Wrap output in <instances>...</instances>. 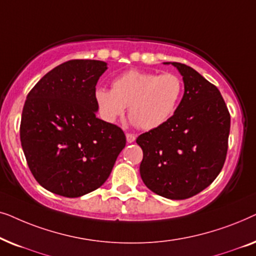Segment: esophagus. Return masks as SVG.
Instances as JSON below:
<instances>
[{
  "instance_id": "34e87169",
  "label": "esophagus",
  "mask_w": 256,
  "mask_h": 256,
  "mask_svg": "<svg viewBox=\"0 0 256 256\" xmlns=\"http://www.w3.org/2000/svg\"><path fill=\"white\" fill-rule=\"evenodd\" d=\"M126 138H127V142L128 143H132V142L135 141L136 136L134 134H132V132H127V134H126Z\"/></svg>"
}]
</instances>
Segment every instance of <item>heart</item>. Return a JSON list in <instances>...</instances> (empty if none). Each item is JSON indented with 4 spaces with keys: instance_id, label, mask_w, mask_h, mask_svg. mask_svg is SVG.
<instances>
[{
    "instance_id": "1",
    "label": "heart",
    "mask_w": 256,
    "mask_h": 256,
    "mask_svg": "<svg viewBox=\"0 0 256 256\" xmlns=\"http://www.w3.org/2000/svg\"><path fill=\"white\" fill-rule=\"evenodd\" d=\"M183 92V80L174 73L129 70L113 80L112 90L98 87L94 96L104 120L115 121L128 107L132 124L150 130L172 116Z\"/></svg>"
}]
</instances>
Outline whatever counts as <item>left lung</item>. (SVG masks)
Segmentation results:
<instances>
[{
	"label": "left lung",
	"mask_w": 256,
	"mask_h": 256,
	"mask_svg": "<svg viewBox=\"0 0 256 256\" xmlns=\"http://www.w3.org/2000/svg\"><path fill=\"white\" fill-rule=\"evenodd\" d=\"M184 80V96L166 124L143 132V183L156 194L186 199L216 180L228 149L230 115L216 87L190 66L171 62Z\"/></svg>",
	"instance_id": "obj_1"
}]
</instances>
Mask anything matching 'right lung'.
I'll return each instance as SVG.
<instances>
[{
  "mask_svg": "<svg viewBox=\"0 0 256 256\" xmlns=\"http://www.w3.org/2000/svg\"><path fill=\"white\" fill-rule=\"evenodd\" d=\"M107 64L72 59L48 72L28 94L20 136L28 166L46 190L76 198L110 177L126 135L96 118V86Z\"/></svg>",
  "mask_w": 256,
  "mask_h": 256,
  "instance_id": "1",
  "label": "right lung"
}]
</instances>
